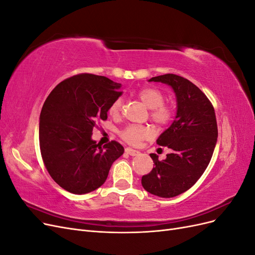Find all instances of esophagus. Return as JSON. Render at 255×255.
I'll return each mask as SVG.
<instances>
[{
  "mask_svg": "<svg viewBox=\"0 0 255 255\" xmlns=\"http://www.w3.org/2000/svg\"><path fill=\"white\" fill-rule=\"evenodd\" d=\"M126 153L128 154V155H130V156H136V155H138V154H139L140 152L137 151V150H134V149L127 148V149H126Z\"/></svg>",
  "mask_w": 255,
  "mask_h": 255,
  "instance_id": "esophagus-1",
  "label": "esophagus"
}]
</instances>
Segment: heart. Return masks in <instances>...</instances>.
Listing matches in <instances>:
<instances>
[{"mask_svg": "<svg viewBox=\"0 0 255 255\" xmlns=\"http://www.w3.org/2000/svg\"><path fill=\"white\" fill-rule=\"evenodd\" d=\"M140 101L150 109V118L158 127H166L173 119L174 111L170 105L165 104V95L155 87L141 88L137 94ZM122 109V99L118 98L111 104L109 113L112 117H118ZM152 135L149 127L128 126L120 133L121 138L129 144L138 145Z\"/></svg>", "mask_w": 255, "mask_h": 255, "instance_id": "1", "label": "heart"}]
</instances>
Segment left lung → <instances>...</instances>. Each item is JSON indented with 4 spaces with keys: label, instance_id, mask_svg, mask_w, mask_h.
I'll return each mask as SVG.
<instances>
[{
    "label": "left lung",
    "instance_id": "obj_1",
    "mask_svg": "<svg viewBox=\"0 0 255 255\" xmlns=\"http://www.w3.org/2000/svg\"><path fill=\"white\" fill-rule=\"evenodd\" d=\"M149 82L172 87L177 112L172 125L156 140L172 152L164 160H158L156 154H150L155 167L141 177V184L152 195L172 198L194 186L204 173L217 142V121L210 100L187 79L168 73Z\"/></svg>",
    "mask_w": 255,
    "mask_h": 255
}]
</instances>
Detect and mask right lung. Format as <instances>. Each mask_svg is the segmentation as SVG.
Here are the masks:
<instances>
[{"label":"right lung","instance_id":"obj_1","mask_svg":"<svg viewBox=\"0 0 255 255\" xmlns=\"http://www.w3.org/2000/svg\"><path fill=\"white\" fill-rule=\"evenodd\" d=\"M121 84L105 76L81 73L60 82L44 101L39 121L43 164L61 188L75 195L102 186L114 161L125 148L112 140L91 139L97 122L107 119Z\"/></svg>","mask_w":255,"mask_h":255}]
</instances>
